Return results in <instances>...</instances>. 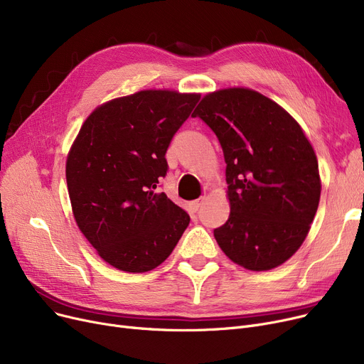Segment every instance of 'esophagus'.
Returning <instances> with one entry per match:
<instances>
[{"instance_id":"1","label":"esophagus","mask_w":364,"mask_h":364,"mask_svg":"<svg viewBox=\"0 0 364 364\" xmlns=\"http://www.w3.org/2000/svg\"><path fill=\"white\" fill-rule=\"evenodd\" d=\"M203 200H205V196H202V198H199V199H196V200H192L188 203V206H190V209H192L193 213H196L198 209L200 208V205L203 203Z\"/></svg>"}]
</instances>
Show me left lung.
Segmentation results:
<instances>
[{"instance_id":"left-lung-1","label":"left lung","mask_w":364,"mask_h":364,"mask_svg":"<svg viewBox=\"0 0 364 364\" xmlns=\"http://www.w3.org/2000/svg\"><path fill=\"white\" fill-rule=\"evenodd\" d=\"M192 117L215 132L227 164L230 215L214 230L218 246L246 270L276 269L299 250L318 208L310 140L280 105L245 87L208 92Z\"/></svg>"}]
</instances>
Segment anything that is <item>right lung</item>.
<instances>
[{"label":"right lung","instance_id":"add662e5","mask_svg":"<svg viewBox=\"0 0 364 364\" xmlns=\"http://www.w3.org/2000/svg\"><path fill=\"white\" fill-rule=\"evenodd\" d=\"M200 94L141 90L95 107L66 159L73 218L100 258L127 273L162 264L188 214L156 186L166 149Z\"/></svg>","mask_w":364,"mask_h":364}]
</instances>
